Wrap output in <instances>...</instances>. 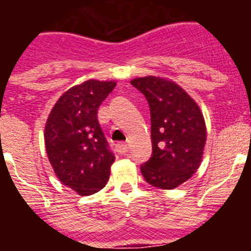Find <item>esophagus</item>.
Segmentation results:
<instances>
[{
  "instance_id": "1",
  "label": "esophagus",
  "mask_w": 251,
  "mask_h": 251,
  "mask_svg": "<svg viewBox=\"0 0 251 251\" xmlns=\"http://www.w3.org/2000/svg\"><path fill=\"white\" fill-rule=\"evenodd\" d=\"M117 151L121 154H126L127 152H129V145L128 143H118L117 145Z\"/></svg>"
}]
</instances>
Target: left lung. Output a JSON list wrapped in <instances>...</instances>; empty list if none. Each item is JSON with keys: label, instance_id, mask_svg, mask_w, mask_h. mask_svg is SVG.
I'll return each mask as SVG.
<instances>
[{"label": "left lung", "instance_id": "8db88e82", "mask_svg": "<svg viewBox=\"0 0 251 251\" xmlns=\"http://www.w3.org/2000/svg\"><path fill=\"white\" fill-rule=\"evenodd\" d=\"M145 95L151 112L152 156L141 165L150 185L172 190L196 172L206 142L203 115L194 99L174 81L157 76L130 81Z\"/></svg>", "mask_w": 251, "mask_h": 251}]
</instances>
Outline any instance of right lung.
<instances>
[{
  "instance_id": "1",
  "label": "right lung",
  "mask_w": 251,
  "mask_h": 251,
  "mask_svg": "<svg viewBox=\"0 0 251 251\" xmlns=\"http://www.w3.org/2000/svg\"><path fill=\"white\" fill-rule=\"evenodd\" d=\"M114 81L86 80L64 93L45 127V146L55 175L81 196L106 185L115 157L98 122V108Z\"/></svg>"
}]
</instances>
